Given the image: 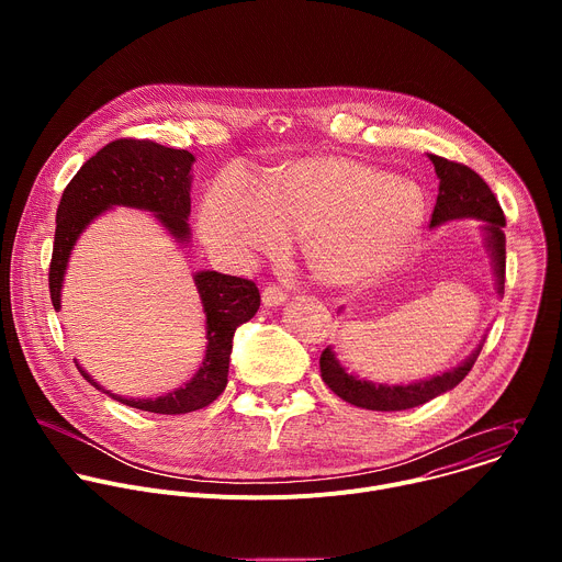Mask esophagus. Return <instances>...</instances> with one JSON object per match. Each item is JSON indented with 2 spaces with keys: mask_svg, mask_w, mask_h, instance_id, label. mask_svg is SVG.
<instances>
[{
  "mask_svg": "<svg viewBox=\"0 0 562 562\" xmlns=\"http://www.w3.org/2000/svg\"><path fill=\"white\" fill-rule=\"evenodd\" d=\"M286 300H289V291L282 289V286H278V284H269V286H265V291H262V302H265V306H280V304H284Z\"/></svg>",
  "mask_w": 562,
  "mask_h": 562,
  "instance_id": "1",
  "label": "esophagus"
}]
</instances>
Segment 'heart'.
Listing matches in <instances>:
<instances>
[{
    "label": "heart",
    "mask_w": 562,
    "mask_h": 562,
    "mask_svg": "<svg viewBox=\"0 0 562 562\" xmlns=\"http://www.w3.org/2000/svg\"><path fill=\"white\" fill-rule=\"evenodd\" d=\"M427 198L414 180L349 157H304L269 173L260 187L226 169L202 202V233L224 256L280 254L304 233V258L325 282L369 284L416 247Z\"/></svg>",
    "instance_id": "b5f03b06"
}]
</instances>
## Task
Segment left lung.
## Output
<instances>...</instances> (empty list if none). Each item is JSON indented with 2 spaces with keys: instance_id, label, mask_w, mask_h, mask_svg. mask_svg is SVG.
Instances as JSON below:
<instances>
[{
  "instance_id": "8db88e82",
  "label": "left lung",
  "mask_w": 562,
  "mask_h": 562,
  "mask_svg": "<svg viewBox=\"0 0 562 562\" xmlns=\"http://www.w3.org/2000/svg\"><path fill=\"white\" fill-rule=\"evenodd\" d=\"M431 165L436 169V176L440 180L438 184V200L431 213V228L440 226L451 220H477L480 231L485 237V249L492 258V269L496 276V291L498 295L505 293V215L503 209L487 187V182L480 178L475 171H471L464 165L449 162V159L427 153ZM485 338L467 356L458 367L447 369L440 375H431L418 382L409 384H382L371 382L364 378H358L349 373L340 360L336 358V351L327 347L319 356V373L327 386L347 400L349 405L371 409V412H403L420 407L429 400L438 397L440 393H447L458 382L464 380V375L471 371L480 349H483Z\"/></svg>"
}]
</instances>
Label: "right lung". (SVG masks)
Listing matches in <instances>:
<instances>
[{"instance_id": "obj_1", "label": "right lung", "mask_w": 562, "mask_h": 562, "mask_svg": "<svg viewBox=\"0 0 562 562\" xmlns=\"http://www.w3.org/2000/svg\"><path fill=\"white\" fill-rule=\"evenodd\" d=\"M193 162L195 157L189 150L169 148L150 139H115L85 162L64 189L57 206L55 245L48 271V289L55 311L61 308V286L75 243L95 217L113 206H131L153 213L180 247L189 245ZM193 280L206 315V351L200 369L184 386L157 397H124L106 391L75 360V367L85 380L117 403L150 414L176 416L211 405L226 386L235 329L249 323L258 313L260 291L251 280L217 271H198Z\"/></svg>"}]
</instances>
